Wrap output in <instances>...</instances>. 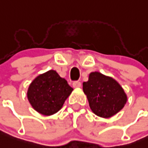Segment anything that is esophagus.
<instances>
[{"label":"esophagus","mask_w":148,"mask_h":148,"mask_svg":"<svg viewBox=\"0 0 148 148\" xmlns=\"http://www.w3.org/2000/svg\"><path fill=\"white\" fill-rule=\"evenodd\" d=\"M73 86L74 88H79L81 86V82L79 81H74L73 83Z\"/></svg>","instance_id":"34e87169"}]
</instances>
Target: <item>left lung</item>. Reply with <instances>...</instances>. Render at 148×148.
<instances>
[{
	"mask_svg": "<svg viewBox=\"0 0 148 148\" xmlns=\"http://www.w3.org/2000/svg\"><path fill=\"white\" fill-rule=\"evenodd\" d=\"M82 85L90 109L101 117L108 118L117 113L127 99L123 88L116 80L98 72L90 73L89 80Z\"/></svg>",
	"mask_w": 148,
	"mask_h": 148,
	"instance_id": "8db88e82",
	"label": "left lung"
}]
</instances>
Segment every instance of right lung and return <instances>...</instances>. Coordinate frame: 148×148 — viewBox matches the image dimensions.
Wrapping results in <instances>:
<instances>
[{
	"label": "right lung",
	"instance_id": "add662e5",
	"mask_svg": "<svg viewBox=\"0 0 148 148\" xmlns=\"http://www.w3.org/2000/svg\"><path fill=\"white\" fill-rule=\"evenodd\" d=\"M73 90L65 79L50 70L33 80L27 90V99L35 110L49 116L62 108Z\"/></svg>",
	"mask_w": 148,
	"mask_h": 148
}]
</instances>
